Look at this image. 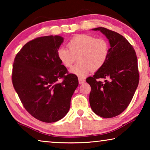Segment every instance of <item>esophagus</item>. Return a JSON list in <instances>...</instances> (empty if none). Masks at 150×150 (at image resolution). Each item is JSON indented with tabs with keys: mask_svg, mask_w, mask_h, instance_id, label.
Segmentation results:
<instances>
[{
	"mask_svg": "<svg viewBox=\"0 0 150 150\" xmlns=\"http://www.w3.org/2000/svg\"><path fill=\"white\" fill-rule=\"evenodd\" d=\"M85 82V80L84 79L81 78V77L79 78V84H83V83H84Z\"/></svg>",
	"mask_w": 150,
	"mask_h": 150,
	"instance_id": "1",
	"label": "esophagus"
}]
</instances>
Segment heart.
Listing matches in <instances>:
<instances>
[{
  "label": "heart",
  "mask_w": 150,
  "mask_h": 150,
  "mask_svg": "<svg viewBox=\"0 0 150 150\" xmlns=\"http://www.w3.org/2000/svg\"><path fill=\"white\" fill-rule=\"evenodd\" d=\"M68 49L58 48L57 57L66 68H70L77 59L78 63L70 72L84 77L91 71H96L103 67L110 53L108 42L103 38H96L88 34H77L67 42Z\"/></svg>",
  "instance_id": "b5f03b06"
}]
</instances>
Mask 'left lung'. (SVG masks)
I'll list each match as a JSON object with an SVG mask.
<instances>
[{
	"mask_svg": "<svg viewBox=\"0 0 150 150\" xmlns=\"http://www.w3.org/2000/svg\"><path fill=\"white\" fill-rule=\"evenodd\" d=\"M92 30L102 32L110 47L105 65L86 79L91 87L90 105L98 116L112 118L128 107L138 87V59L133 47L120 34L103 27Z\"/></svg>",
	"mask_w": 150,
	"mask_h": 150,
	"instance_id": "1",
	"label": "left lung"
}]
</instances>
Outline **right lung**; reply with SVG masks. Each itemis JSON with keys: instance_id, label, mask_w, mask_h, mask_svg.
Wrapping results in <instances>:
<instances>
[{"instance_id": "add662e5", "label": "right lung", "mask_w": 150, "mask_h": 150, "mask_svg": "<svg viewBox=\"0 0 150 150\" xmlns=\"http://www.w3.org/2000/svg\"><path fill=\"white\" fill-rule=\"evenodd\" d=\"M63 42L60 35L37 38L25 44L14 59V89L25 109L44 122H55L67 115L79 85L77 76L68 74L57 57Z\"/></svg>"}]
</instances>
